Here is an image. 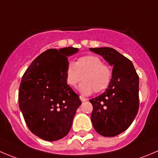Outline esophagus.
<instances>
[{
  "instance_id": "esophagus-1",
  "label": "esophagus",
  "mask_w": 158,
  "mask_h": 158,
  "mask_svg": "<svg viewBox=\"0 0 158 158\" xmlns=\"http://www.w3.org/2000/svg\"><path fill=\"white\" fill-rule=\"evenodd\" d=\"M80 99L81 102H86V101H88V99L85 98H84V97H82V96H80Z\"/></svg>"
}]
</instances>
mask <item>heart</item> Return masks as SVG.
Returning a JSON list of instances; mask_svg holds the SVG:
<instances>
[{"label": "heart", "mask_w": 158, "mask_h": 158, "mask_svg": "<svg viewBox=\"0 0 158 158\" xmlns=\"http://www.w3.org/2000/svg\"><path fill=\"white\" fill-rule=\"evenodd\" d=\"M112 76L110 68L95 56H82L75 64L69 62L65 70L66 81L70 87L74 88L83 79L78 87V91L83 95H90L94 91L101 92L106 90L110 85Z\"/></svg>", "instance_id": "heart-1"}]
</instances>
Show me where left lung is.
Instances as JSON below:
<instances>
[{
  "label": "left lung",
  "mask_w": 158,
  "mask_h": 158,
  "mask_svg": "<svg viewBox=\"0 0 158 158\" xmlns=\"http://www.w3.org/2000/svg\"><path fill=\"white\" fill-rule=\"evenodd\" d=\"M112 67V81L102 94L91 99V123L98 133L117 136L129 128L139 109V77L131 61L109 47L90 48Z\"/></svg>",
  "instance_id": "obj_1"
}]
</instances>
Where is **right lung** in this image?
Segmentation results:
<instances>
[{"label": "right lung", "instance_id": "right-lung-1", "mask_svg": "<svg viewBox=\"0 0 158 158\" xmlns=\"http://www.w3.org/2000/svg\"><path fill=\"white\" fill-rule=\"evenodd\" d=\"M77 48L50 49L31 62L19 87V108L28 129L47 141L68 134L77 108L79 96L66 81L67 57Z\"/></svg>", "mask_w": 158, "mask_h": 158}]
</instances>
